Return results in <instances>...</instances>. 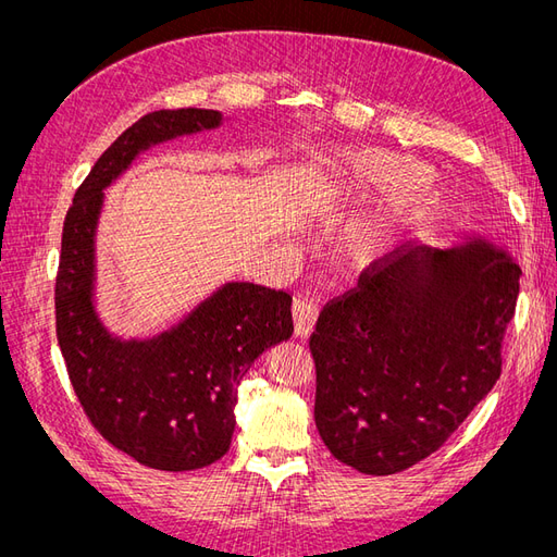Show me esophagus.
Masks as SVG:
<instances>
[{"mask_svg": "<svg viewBox=\"0 0 557 557\" xmlns=\"http://www.w3.org/2000/svg\"><path fill=\"white\" fill-rule=\"evenodd\" d=\"M318 301L313 297H297L293 301V318H295V332L299 336H309L315 327L318 320Z\"/></svg>", "mask_w": 557, "mask_h": 557, "instance_id": "obj_1", "label": "esophagus"}]
</instances>
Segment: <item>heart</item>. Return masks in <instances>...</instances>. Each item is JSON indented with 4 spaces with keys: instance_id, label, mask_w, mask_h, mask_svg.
I'll return each mask as SVG.
<instances>
[{
    "instance_id": "obj_1",
    "label": "heart",
    "mask_w": 557,
    "mask_h": 557,
    "mask_svg": "<svg viewBox=\"0 0 557 557\" xmlns=\"http://www.w3.org/2000/svg\"><path fill=\"white\" fill-rule=\"evenodd\" d=\"M323 188L344 199L387 193L383 205L348 223L339 256L356 269L385 262L434 205L436 185L425 166L385 148H346L325 164Z\"/></svg>"
}]
</instances>
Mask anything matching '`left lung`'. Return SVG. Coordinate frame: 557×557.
Listing matches in <instances>:
<instances>
[{
    "instance_id": "obj_1",
    "label": "left lung",
    "mask_w": 557,
    "mask_h": 557,
    "mask_svg": "<svg viewBox=\"0 0 557 557\" xmlns=\"http://www.w3.org/2000/svg\"><path fill=\"white\" fill-rule=\"evenodd\" d=\"M520 274L476 230L404 252L327 305L309 346L315 428L334 458L387 476L442 448L499 379Z\"/></svg>"
}]
</instances>
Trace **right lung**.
<instances>
[{
	"instance_id": "right-lung-1",
	"label": "right lung",
	"mask_w": 557,
	"mask_h": 557,
	"mask_svg": "<svg viewBox=\"0 0 557 557\" xmlns=\"http://www.w3.org/2000/svg\"><path fill=\"white\" fill-rule=\"evenodd\" d=\"M225 121L207 109L144 115L95 162L62 230L58 342L78 401L109 444L162 471L201 469L230 450L239 383L267 348L290 339L293 297L227 281L172 327L125 339L97 311V230L104 190L141 153Z\"/></svg>"
}]
</instances>
